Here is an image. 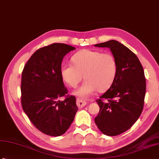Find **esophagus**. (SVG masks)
I'll list each match as a JSON object with an SVG mask.
<instances>
[{
	"label": "esophagus",
	"instance_id": "esophagus-1",
	"mask_svg": "<svg viewBox=\"0 0 159 159\" xmlns=\"http://www.w3.org/2000/svg\"><path fill=\"white\" fill-rule=\"evenodd\" d=\"M86 104L87 102L85 101H83V99H80L79 98H78L76 99V105L77 106L79 107V108H82L83 107H85Z\"/></svg>",
	"mask_w": 159,
	"mask_h": 159
}]
</instances>
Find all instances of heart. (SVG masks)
Here are the masks:
<instances>
[{"label": "heart", "instance_id": "obj_1", "mask_svg": "<svg viewBox=\"0 0 159 159\" xmlns=\"http://www.w3.org/2000/svg\"><path fill=\"white\" fill-rule=\"evenodd\" d=\"M73 64L61 65L62 79L68 85L76 88L83 78L85 81L75 94L88 98L98 90L107 89L113 83L118 70L116 59L111 53L83 49L72 57Z\"/></svg>", "mask_w": 159, "mask_h": 159}]
</instances>
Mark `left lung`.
<instances>
[{
    "mask_svg": "<svg viewBox=\"0 0 159 159\" xmlns=\"http://www.w3.org/2000/svg\"><path fill=\"white\" fill-rule=\"evenodd\" d=\"M94 46L110 48L118 65L110 89L96 101L100 111L94 121L102 134L117 136L129 129L142 113L146 92L144 70L134 53L116 40Z\"/></svg>",
    "mask_w": 159,
    "mask_h": 159,
    "instance_id": "8db88e82",
    "label": "left lung"
}]
</instances>
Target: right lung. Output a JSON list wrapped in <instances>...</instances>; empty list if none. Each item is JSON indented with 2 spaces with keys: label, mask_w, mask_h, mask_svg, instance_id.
Segmentation results:
<instances>
[{
  "label": "right lung",
  "mask_w": 159,
  "mask_h": 159,
  "mask_svg": "<svg viewBox=\"0 0 159 159\" xmlns=\"http://www.w3.org/2000/svg\"><path fill=\"white\" fill-rule=\"evenodd\" d=\"M75 49L64 43L43 47L34 53L22 72V107L33 125L47 135L65 134L78 110L76 97L66 95L61 74L63 57ZM63 96L65 100H59Z\"/></svg>",
  "instance_id": "1"
}]
</instances>
